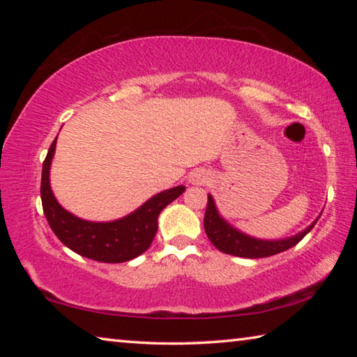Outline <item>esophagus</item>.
Masks as SVG:
<instances>
[{"label":"esophagus","mask_w":357,"mask_h":357,"mask_svg":"<svg viewBox=\"0 0 357 357\" xmlns=\"http://www.w3.org/2000/svg\"><path fill=\"white\" fill-rule=\"evenodd\" d=\"M190 183H192V184H197V185H202V184H204V183H206V173L202 172V170H198V172H195V173H192V176H190Z\"/></svg>","instance_id":"1"}]
</instances>
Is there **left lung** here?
Returning a JSON list of instances; mask_svg holds the SVG:
<instances>
[{"label": "left lung", "instance_id": "obj_1", "mask_svg": "<svg viewBox=\"0 0 357 357\" xmlns=\"http://www.w3.org/2000/svg\"><path fill=\"white\" fill-rule=\"evenodd\" d=\"M315 223L317 220L309 228H305L304 231L296 234L293 238L279 241H263L247 236V234L238 231L231 225H228L219 215V213H217V208L211 195H208L206 213H204V231H206L209 241L214 244L215 249H219L223 253H228V255L243 258H263L288 250L289 247L298 244L315 227Z\"/></svg>", "mask_w": 357, "mask_h": 357}]
</instances>
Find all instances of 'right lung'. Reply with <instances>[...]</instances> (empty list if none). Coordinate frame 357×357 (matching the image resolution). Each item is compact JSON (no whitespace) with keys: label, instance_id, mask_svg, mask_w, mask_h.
<instances>
[{"label":"right lung","instance_id":"right-lung-1","mask_svg":"<svg viewBox=\"0 0 357 357\" xmlns=\"http://www.w3.org/2000/svg\"><path fill=\"white\" fill-rule=\"evenodd\" d=\"M56 138L42 165L40 198L47 222L53 233L70 250L100 263H124L149 249L157 233V217L167 204L185 190L184 185L157 193L134 213L114 222H88L59 206L50 189V164Z\"/></svg>","mask_w":357,"mask_h":357}]
</instances>
